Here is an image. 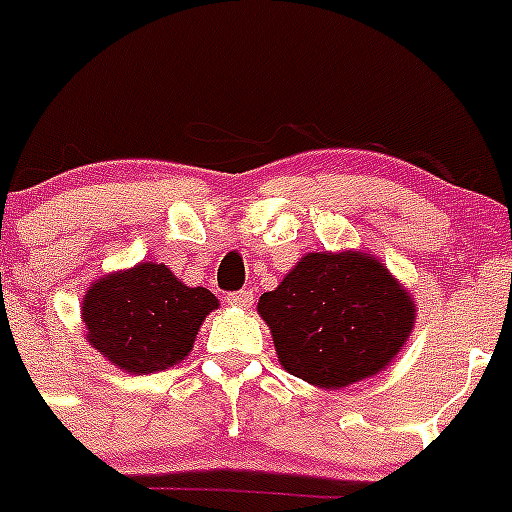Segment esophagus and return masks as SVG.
Segmentation results:
<instances>
[{
	"instance_id": "obj_1",
	"label": "esophagus",
	"mask_w": 512,
	"mask_h": 512,
	"mask_svg": "<svg viewBox=\"0 0 512 512\" xmlns=\"http://www.w3.org/2000/svg\"><path fill=\"white\" fill-rule=\"evenodd\" d=\"M251 302H253V294L246 292V289H241V292L228 294V304H231V307L248 309V307H251Z\"/></svg>"
}]
</instances>
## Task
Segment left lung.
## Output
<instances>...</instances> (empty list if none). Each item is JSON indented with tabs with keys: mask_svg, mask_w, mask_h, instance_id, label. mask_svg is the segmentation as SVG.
<instances>
[{
	"mask_svg": "<svg viewBox=\"0 0 512 512\" xmlns=\"http://www.w3.org/2000/svg\"><path fill=\"white\" fill-rule=\"evenodd\" d=\"M284 370L317 388H345L381 373L416 320L411 294L360 251L307 253L259 299Z\"/></svg>",
	"mask_w": 512,
	"mask_h": 512,
	"instance_id": "obj_1",
	"label": "left lung"
}]
</instances>
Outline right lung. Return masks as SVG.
<instances>
[{
    "instance_id": "1",
    "label": "right lung",
    "mask_w": 512,
    "mask_h": 512,
    "mask_svg": "<svg viewBox=\"0 0 512 512\" xmlns=\"http://www.w3.org/2000/svg\"><path fill=\"white\" fill-rule=\"evenodd\" d=\"M213 309L218 299L208 289L187 287L164 264L142 261L93 281L81 317L91 348L126 373L147 375L185 360Z\"/></svg>"
}]
</instances>
